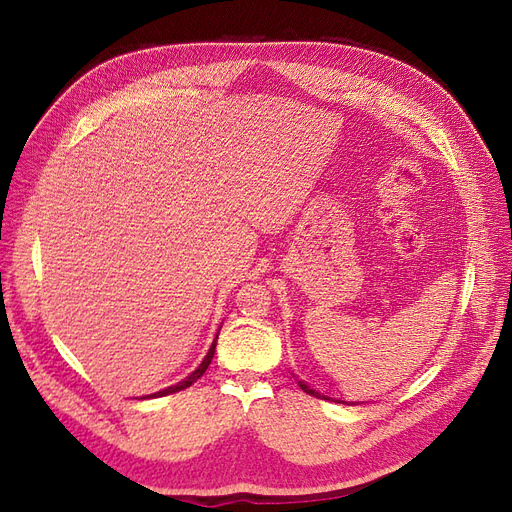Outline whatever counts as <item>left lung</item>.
<instances>
[{"label": "left lung", "mask_w": 512, "mask_h": 512, "mask_svg": "<svg viewBox=\"0 0 512 512\" xmlns=\"http://www.w3.org/2000/svg\"><path fill=\"white\" fill-rule=\"evenodd\" d=\"M299 386H301V389H303L307 395H312V397H316V399H327V401H335V404H346V406H359V401H342V399H333V397H329V395H324V393L312 389V386L305 384L303 380H299ZM361 404H363V401H361Z\"/></svg>", "instance_id": "8db88e82"}]
</instances>
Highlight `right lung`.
<instances>
[{"instance_id":"right-lung-1","label":"right lung","mask_w":512,"mask_h":512,"mask_svg":"<svg viewBox=\"0 0 512 512\" xmlns=\"http://www.w3.org/2000/svg\"><path fill=\"white\" fill-rule=\"evenodd\" d=\"M218 335H220V331H218ZM215 344H218V337L213 339V344H211V348H209V352H207V356L203 359V363H200L190 376H185L181 382H177V384H173V386H166V389H162V391H158V393H151V395H145V397H141V399H153V397H164V395H170V393H177V391H183V389H188V386H192L200 376L205 374L207 371V367L211 365V359H213V354H215Z\"/></svg>"}]
</instances>
